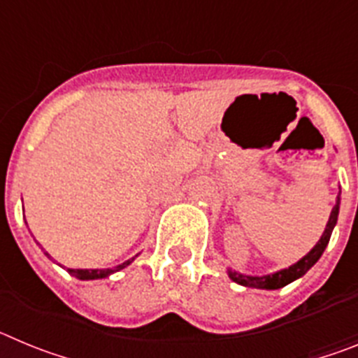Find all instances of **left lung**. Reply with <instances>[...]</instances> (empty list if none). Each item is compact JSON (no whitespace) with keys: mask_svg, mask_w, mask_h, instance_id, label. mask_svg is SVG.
<instances>
[{"mask_svg":"<svg viewBox=\"0 0 358 358\" xmlns=\"http://www.w3.org/2000/svg\"><path fill=\"white\" fill-rule=\"evenodd\" d=\"M341 189V188H339ZM339 208H341V192L337 195V201H335V206L331 208L330 218H328L327 227L322 231L321 238L315 243L314 248L310 249L301 260H297L296 264H292L290 267L281 268V271H276V273L264 274V276H251V274H242L238 271H233V268L227 267V276L231 280L238 283L242 287H252V289H262V290H278L281 287L289 285L292 281L299 280L301 276H305L308 273V268H312L315 265V262L321 258V255L327 249L328 242H330L331 231H334L335 224H337V217H339Z\"/></svg>","mask_w":358,"mask_h":358,"instance_id":"obj_1","label":"left lung"}]
</instances>
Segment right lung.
Wrapping results in <instances>:
<instances>
[{
  "instance_id": "obj_1",
  "label": "right lung",
  "mask_w": 358,
  "mask_h": 358,
  "mask_svg": "<svg viewBox=\"0 0 358 358\" xmlns=\"http://www.w3.org/2000/svg\"><path fill=\"white\" fill-rule=\"evenodd\" d=\"M43 252L48 256L50 260H52V256L44 251V249H43ZM134 258H136V256H134ZM134 258H131V260H127V262H123V264L116 265V267H113V268H68V273L71 274V276L77 278V280H84V281L85 280H102V278L110 276V274L118 273V271L125 268L127 265H131L132 262H134Z\"/></svg>"
}]
</instances>
